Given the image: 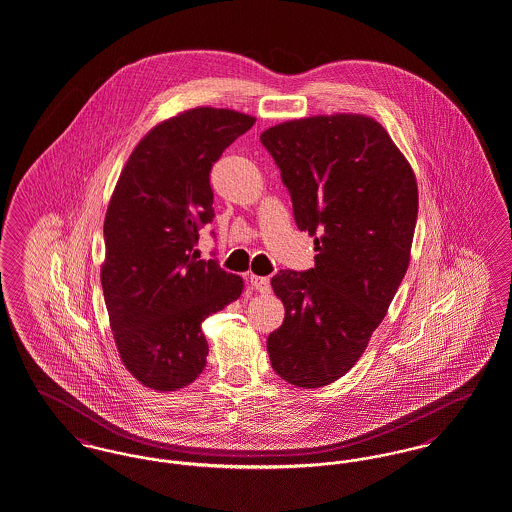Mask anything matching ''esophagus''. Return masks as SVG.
<instances>
[{
  "mask_svg": "<svg viewBox=\"0 0 512 512\" xmlns=\"http://www.w3.org/2000/svg\"><path fill=\"white\" fill-rule=\"evenodd\" d=\"M249 282H251V286L255 287L259 293H268V291H270V280L265 278V276H255V274H251V276H249Z\"/></svg>",
  "mask_w": 512,
  "mask_h": 512,
  "instance_id": "esophagus-1",
  "label": "esophagus"
}]
</instances>
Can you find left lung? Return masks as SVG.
Wrapping results in <instances>:
<instances>
[{
  "label": "left lung",
  "mask_w": 512,
  "mask_h": 512,
  "mask_svg": "<svg viewBox=\"0 0 512 512\" xmlns=\"http://www.w3.org/2000/svg\"><path fill=\"white\" fill-rule=\"evenodd\" d=\"M261 143L316 249L314 268L270 280L286 318L266 348L284 381L318 389L358 362L404 280L417 181L385 127L362 114L278 123Z\"/></svg>",
  "instance_id": "left-lung-1"
}]
</instances>
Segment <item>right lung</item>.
Instances as JSON below:
<instances>
[{
	"mask_svg": "<svg viewBox=\"0 0 512 512\" xmlns=\"http://www.w3.org/2000/svg\"><path fill=\"white\" fill-rule=\"evenodd\" d=\"M255 123L198 106L150 129L131 152L104 217V303L123 366L144 387L179 390L204 371L202 322L244 280L192 253L213 221V164Z\"/></svg>",
	"mask_w": 512,
	"mask_h": 512,
	"instance_id": "right-lung-1",
	"label": "right lung"
}]
</instances>
